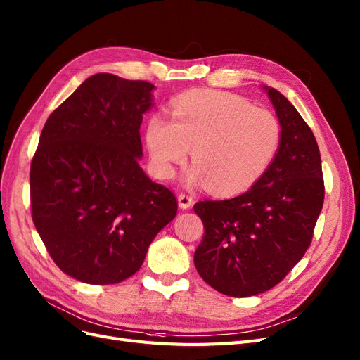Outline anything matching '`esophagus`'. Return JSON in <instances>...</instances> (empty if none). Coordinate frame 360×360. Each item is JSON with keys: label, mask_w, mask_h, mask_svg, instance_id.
Returning <instances> with one entry per match:
<instances>
[{"label": "esophagus", "mask_w": 360, "mask_h": 360, "mask_svg": "<svg viewBox=\"0 0 360 360\" xmlns=\"http://www.w3.org/2000/svg\"><path fill=\"white\" fill-rule=\"evenodd\" d=\"M179 205L183 210L192 207L193 205V198L191 195H188V193H180L179 195Z\"/></svg>", "instance_id": "34e87169"}]
</instances>
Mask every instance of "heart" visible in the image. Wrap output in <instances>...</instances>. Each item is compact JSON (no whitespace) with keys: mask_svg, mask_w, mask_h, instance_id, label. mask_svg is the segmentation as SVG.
<instances>
[{"mask_svg":"<svg viewBox=\"0 0 360 360\" xmlns=\"http://www.w3.org/2000/svg\"><path fill=\"white\" fill-rule=\"evenodd\" d=\"M147 146L158 174L169 179L192 150L193 168L186 183H204L216 193L249 189L274 160L280 141L278 119L244 98L192 91L171 105V123L160 116L147 125Z\"/></svg>","mask_w":360,"mask_h":360,"instance_id":"obj_1","label":"heart"}]
</instances>
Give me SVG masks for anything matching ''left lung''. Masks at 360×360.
<instances>
[{"label": "left lung", "mask_w": 360, "mask_h": 360, "mask_svg": "<svg viewBox=\"0 0 360 360\" xmlns=\"http://www.w3.org/2000/svg\"><path fill=\"white\" fill-rule=\"evenodd\" d=\"M265 89L281 127L274 160L247 192L193 205L205 231L193 255L198 274L235 298L266 292L289 274L311 244L325 200L313 131L286 96Z\"/></svg>", "instance_id": "8db88e82"}]
</instances>
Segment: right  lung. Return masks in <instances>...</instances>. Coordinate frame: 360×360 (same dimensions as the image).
Segmentation results:
<instances>
[{
  "instance_id": "right-lung-1",
  "label": "right lung",
  "mask_w": 360,
  "mask_h": 360,
  "mask_svg": "<svg viewBox=\"0 0 360 360\" xmlns=\"http://www.w3.org/2000/svg\"><path fill=\"white\" fill-rule=\"evenodd\" d=\"M155 86L100 72L46 120L34 153L32 221L62 272L116 284L143 265L177 198L139 164L140 125Z\"/></svg>"
}]
</instances>
